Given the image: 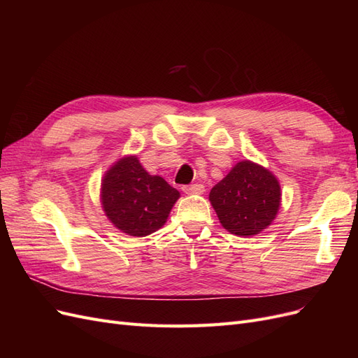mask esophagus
I'll use <instances>...</instances> for the list:
<instances>
[{
  "instance_id": "esophagus-1",
  "label": "esophagus",
  "mask_w": 358,
  "mask_h": 358,
  "mask_svg": "<svg viewBox=\"0 0 358 358\" xmlns=\"http://www.w3.org/2000/svg\"><path fill=\"white\" fill-rule=\"evenodd\" d=\"M182 191L185 194H192V196H201L204 192V187L201 183H194V185H188V187H183Z\"/></svg>"
}]
</instances>
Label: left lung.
I'll list each match as a JSON object with an SVG mask.
<instances>
[{"mask_svg": "<svg viewBox=\"0 0 358 358\" xmlns=\"http://www.w3.org/2000/svg\"><path fill=\"white\" fill-rule=\"evenodd\" d=\"M279 180L268 169L243 159L210 189L209 200L221 225L239 237H251L272 224L280 208Z\"/></svg>", "mask_w": 358, "mask_h": 358, "instance_id": "1", "label": "left lung"}]
</instances>
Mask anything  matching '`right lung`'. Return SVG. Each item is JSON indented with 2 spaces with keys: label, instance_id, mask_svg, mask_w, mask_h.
I'll return each instance as SVG.
<instances>
[{
  "label": "right lung",
  "instance_id": "add662e5",
  "mask_svg": "<svg viewBox=\"0 0 358 358\" xmlns=\"http://www.w3.org/2000/svg\"><path fill=\"white\" fill-rule=\"evenodd\" d=\"M179 197L161 176L149 175L137 155L119 158L101 179L100 201L107 220L133 237L159 230Z\"/></svg>",
  "mask_w": 358,
  "mask_h": 358
}]
</instances>
